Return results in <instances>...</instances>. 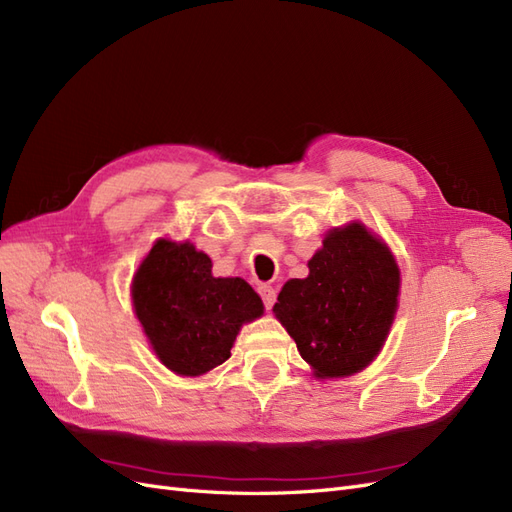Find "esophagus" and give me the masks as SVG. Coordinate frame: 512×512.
<instances>
[{"label":"esophagus","instance_id":"1","mask_svg":"<svg viewBox=\"0 0 512 512\" xmlns=\"http://www.w3.org/2000/svg\"><path fill=\"white\" fill-rule=\"evenodd\" d=\"M259 295H261V300H263V306H266V308L274 306V302H276V289L274 287L261 285L259 287Z\"/></svg>","mask_w":512,"mask_h":512}]
</instances>
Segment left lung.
I'll return each instance as SVG.
<instances>
[{
	"instance_id": "obj_1",
	"label": "left lung",
	"mask_w": 512,
	"mask_h": 512,
	"mask_svg": "<svg viewBox=\"0 0 512 512\" xmlns=\"http://www.w3.org/2000/svg\"><path fill=\"white\" fill-rule=\"evenodd\" d=\"M308 278L285 283L276 317L321 378L366 368L389 334L400 270L387 246L361 223L332 229L308 261Z\"/></svg>"
}]
</instances>
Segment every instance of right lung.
Segmentation results:
<instances>
[{
	"label": "right lung",
	"instance_id": "obj_1",
	"mask_svg": "<svg viewBox=\"0 0 512 512\" xmlns=\"http://www.w3.org/2000/svg\"><path fill=\"white\" fill-rule=\"evenodd\" d=\"M136 315L163 366L200 376L229 359L242 323L263 312L242 278H214L208 255L159 240L131 285Z\"/></svg>",
	"mask_w": 512,
	"mask_h": 512
}]
</instances>
